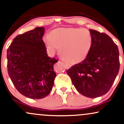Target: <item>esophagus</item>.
I'll return each mask as SVG.
<instances>
[{"instance_id":"1","label":"esophagus","mask_w":124,"mask_h":124,"mask_svg":"<svg viewBox=\"0 0 124 124\" xmlns=\"http://www.w3.org/2000/svg\"><path fill=\"white\" fill-rule=\"evenodd\" d=\"M65 67H66V68H69L71 67V65L70 64H65Z\"/></svg>"}]
</instances>
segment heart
Returning <instances> with one entry per match:
<instances>
[{
	"label": "heart",
	"mask_w": 124,
	"mask_h": 124,
	"mask_svg": "<svg viewBox=\"0 0 124 124\" xmlns=\"http://www.w3.org/2000/svg\"><path fill=\"white\" fill-rule=\"evenodd\" d=\"M46 50L51 56L59 52L62 57L72 64L78 63L86 57L93 43L91 32L81 28H60L43 37Z\"/></svg>",
	"instance_id": "b5f03b06"
}]
</instances>
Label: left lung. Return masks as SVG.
Returning <instances> with one entry per match:
<instances>
[{
    "instance_id": "8db88e82",
    "label": "left lung",
    "mask_w": 124,
    "mask_h": 124,
    "mask_svg": "<svg viewBox=\"0 0 124 124\" xmlns=\"http://www.w3.org/2000/svg\"><path fill=\"white\" fill-rule=\"evenodd\" d=\"M93 37L86 59L67 71L78 92L90 98L108 92L120 70L117 45L104 33L89 30Z\"/></svg>"
}]
</instances>
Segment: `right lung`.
Masks as SVG:
<instances>
[{"instance_id": "1", "label": "right lung", "mask_w": 124, "mask_h": 124, "mask_svg": "<svg viewBox=\"0 0 124 124\" xmlns=\"http://www.w3.org/2000/svg\"><path fill=\"white\" fill-rule=\"evenodd\" d=\"M44 32L41 27L19 35L7 52V71L13 84L20 93L33 99L47 96L56 76L53 66L58 60L47 56L42 40Z\"/></svg>"}]
</instances>
